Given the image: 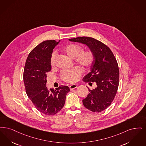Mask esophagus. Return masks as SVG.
Here are the masks:
<instances>
[{
	"label": "esophagus",
	"instance_id": "esophagus-1",
	"mask_svg": "<svg viewBox=\"0 0 146 146\" xmlns=\"http://www.w3.org/2000/svg\"><path fill=\"white\" fill-rule=\"evenodd\" d=\"M77 87V86L76 84H71V85H70V86H69V88H70L71 90L75 89Z\"/></svg>",
	"mask_w": 146,
	"mask_h": 146
}]
</instances>
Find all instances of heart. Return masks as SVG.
I'll return each mask as SVG.
<instances>
[{
	"label": "heart",
	"instance_id": "heart-1",
	"mask_svg": "<svg viewBox=\"0 0 146 146\" xmlns=\"http://www.w3.org/2000/svg\"><path fill=\"white\" fill-rule=\"evenodd\" d=\"M82 47L76 44H70L65 46L63 49L64 52L71 58H75V62L83 68H88L93 63L94 56L90 51H83ZM56 53L53 52L51 55L50 63L54 66L56 62ZM82 74V70L79 67H75L70 70H64L60 76L65 82H75L78 80Z\"/></svg>",
	"mask_w": 146,
	"mask_h": 146
}]
</instances>
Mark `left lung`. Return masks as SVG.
Masks as SVG:
<instances>
[{
  "instance_id": "obj_1",
  "label": "left lung",
  "mask_w": 146,
  "mask_h": 146,
  "mask_svg": "<svg viewBox=\"0 0 146 146\" xmlns=\"http://www.w3.org/2000/svg\"><path fill=\"white\" fill-rule=\"evenodd\" d=\"M72 42L86 44L94 56L90 72L83 78L85 82L96 83L97 87L89 89V94L82 100L84 106L93 112H100L110 106L116 95L119 71L112 52L106 44L90 37L70 38Z\"/></svg>"
}]
</instances>
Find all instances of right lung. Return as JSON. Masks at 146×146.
<instances>
[{
	"label": "right lung",
	"mask_w": 146,
	"mask_h": 146,
	"mask_svg": "<svg viewBox=\"0 0 146 146\" xmlns=\"http://www.w3.org/2000/svg\"><path fill=\"white\" fill-rule=\"evenodd\" d=\"M55 40H46L36 46L29 54L25 62L23 81L26 93L35 108L43 114L52 115L63 108L68 86H60L56 89L46 87V73L51 70V55Z\"/></svg>",
	"instance_id": "1"
}]
</instances>
